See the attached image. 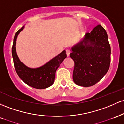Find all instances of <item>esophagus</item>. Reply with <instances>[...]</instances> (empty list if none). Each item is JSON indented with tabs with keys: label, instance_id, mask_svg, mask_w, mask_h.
<instances>
[{
	"label": "esophagus",
	"instance_id": "1",
	"mask_svg": "<svg viewBox=\"0 0 124 124\" xmlns=\"http://www.w3.org/2000/svg\"><path fill=\"white\" fill-rule=\"evenodd\" d=\"M70 50L67 49L66 50V55H67V56L69 57L70 55Z\"/></svg>",
	"mask_w": 124,
	"mask_h": 124
}]
</instances>
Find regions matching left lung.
<instances>
[{
  "instance_id": "1",
  "label": "left lung",
  "mask_w": 124,
  "mask_h": 124,
  "mask_svg": "<svg viewBox=\"0 0 124 124\" xmlns=\"http://www.w3.org/2000/svg\"><path fill=\"white\" fill-rule=\"evenodd\" d=\"M74 62L73 78L84 87L94 85L102 78L109 68L111 47L105 30L98 25L71 48Z\"/></svg>"
}]
</instances>
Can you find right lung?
Segmentation results:
<instances>
[{"instance_id": "1", "label": "right lung", "mask_w": 124, "mask_h": 124, "mask_svg": "<svg viewBox=\"0 0 124 124\" xmlns=\"http://www.w3.org/2000/svg\"><path fill=\"white\" fill-rule=\"evenodd\" d=\"M24 28V26H23L16 32L13 40L12 53L16 71L21 80L30 87L36 89L47 88L54 83L57 69L67 57L66 51L63 50L39 67H29L21 62L16 53V45L17 36Z\"/></svg>"}]
</instances>
